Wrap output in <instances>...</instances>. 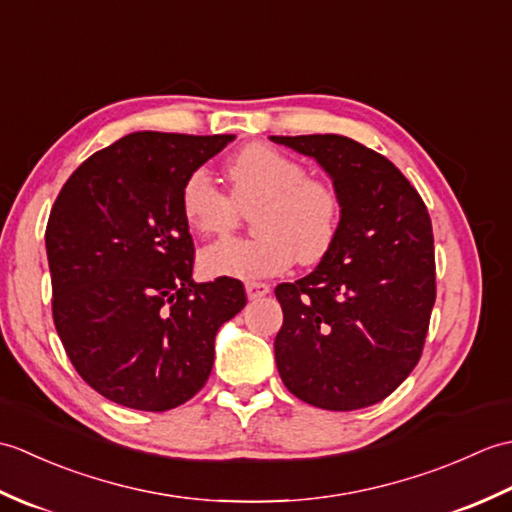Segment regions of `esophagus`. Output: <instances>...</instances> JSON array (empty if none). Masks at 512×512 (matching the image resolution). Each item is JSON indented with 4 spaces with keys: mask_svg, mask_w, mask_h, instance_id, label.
<instances>
[{
    "mask_svg": "<svg viewBox=\"0 0 512 512\" xmlns=\"http://www.w3.org/2000/svg\"><path fill=\"white\" fill-rule=\"evenodd\" d=\"M268 292H270V286L264 284V281H248V284H246V295H248V299L266 297Z\"/></svg>",
    "mask_w": 512,
    "mask_h": 512,
    "instance_id": "esophagus-1",
    "label": "esophagus"
}]
</instances>
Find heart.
<instances>
[{
  "mask_svg": "<svg viewBox=\"0 0 512 512\" xmlns=\"http://www.w3.org/2000/svg\"><path fill=\"white\" fill-rule=\"evenodd\" d=\"M226 195L206 171L182 182L180 211L193 233L226 235L242 213L253 214L255 239H222L202 250L206 277L262 279L284 273L295 257L312 266L330 253L341 226V193L332 182L306 176V167L268 145H248L228 160Z\"/></svg>",
  "mask_w": 512,
  "mask_h": 512,
  "instance_id": "obj_1",
  "label": "heart"
}]
</instances>
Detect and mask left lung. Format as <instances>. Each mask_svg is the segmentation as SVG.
<instances>
[{"instance_id":"1","label":"left lung","mask_w":512,"mask_h":512,"mask_svg":"<svg viewBox=\"0 0 512 512\" xmlns=\"http://www.w3.org/2000/svg\"><path fill=\"white\" fill-rule=\"evenodd\" d=\"M319 162L341 193L330 253L275 295V339L290 394L330 411L387 398L418 365L436 303L433 231L418 191L374 149L336 134L270 136Z\"/></svg>"}]
</instances>
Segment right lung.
Wrapping results in <instances>:
<instances>
[{"label":"right lung","instance_id":"1","mask_svg":"<svg viewBox=\"0 0 512 512\" xmlns=\"http://www.w3.org/2000/svg\"><path fill=\"white\" fill-rule=\"evenodd\" d=\"M233 134L134 132L96 151L54 200L46 228L54 328L107 400L167 411L211 374L215 334L246 306L242 281L195 284L180 211L189 173Z\"/></svg>","mask_w":512,"mask_h":512}]
</instances>
